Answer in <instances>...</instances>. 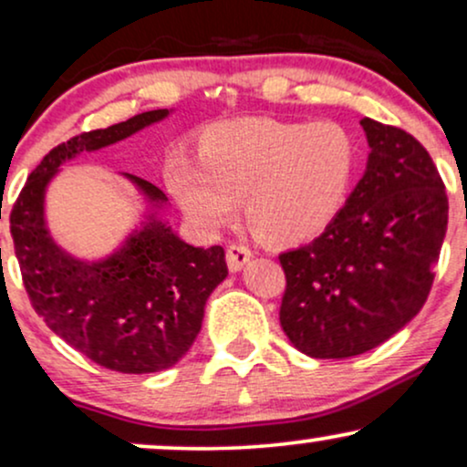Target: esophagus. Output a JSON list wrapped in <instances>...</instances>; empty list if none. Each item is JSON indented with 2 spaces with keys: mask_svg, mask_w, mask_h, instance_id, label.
Returning <instances> with one entry per match:
<instances>
[{
  "mask_svg": "<svg viewBox=\"0 0 467 467\" xmlns=\"http://www.w3.org/2000/svg\"><path fill=\"white\" fill-rule=\"evenodd\" d=\"M253 257V251L249 249L246 244H240V243H234L227 246V266L232 273H238V270H243L249 260Z\"/></svg>",
  "mask_w": 467,
  "mask_h": 467,
  "instance_id": "34e87169",
  "label": "esophagus"
}]
</instances>
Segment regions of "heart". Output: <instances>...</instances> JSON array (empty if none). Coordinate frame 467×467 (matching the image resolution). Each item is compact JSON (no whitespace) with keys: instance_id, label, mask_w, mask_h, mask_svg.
Masks as SVG:
<instances>
[{"instance_id":"b5f03b06","label":"heart","mask_w":467,"mask_h":467,"mask_svg":"<svg viewBox=\"0 0 467 467\" xmlns=\"http://www.w3.org/2000/svg\"><path fill=\"white\" fill-rule=\"evenodd\" d=\"M357 142L336 120L244 119L199 136L197 162L175 155L166 186L199 227L218 229L243 199L246 224L275 246L325 232L347 203Z\"/></svg>"}]
</instances>
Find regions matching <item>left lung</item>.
I'll use <instances>...</instances> for the list:
<instances>
[{
	"instance_id": "left-lung-1",
	"label": "left lung",
	"mask_w": 467,
	"mask_h": 467,
	"mask_svg": "<svg viewBox=\"0 0 467 467\" xmlns=\"http://www.w3.org/2000/svg\"><path fill=\"white\" fill-rule=\"evenodd\" d=\"M366 172L329 227L281 253L285 292L279 320L316 359L372 350L427 303L448 224L437 166L411 134L361 119Z\"/></svg>"
}]
</instances>
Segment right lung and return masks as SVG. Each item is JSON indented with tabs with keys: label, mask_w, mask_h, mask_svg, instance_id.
<instances>
[{
	"label": "right lung",
	"mask_w": 467,
	"mask_h": 467,
	"mask_svg": "<svg viewBox=\"0 0 467 467\" xmlns=\"http://www.w3.org/2000/svg\"><path fill=\"white\" fill-rule=\"evenodd\" d=\"M166 117L169 110L142 112L54 147L27 177L10 212V234L34 312L75 350L123 374L166 370L188 353L201 331L207 296L227 277L223 246L186 244L151 212L119 251L106 260L82 262L49 235L45 190L60 164L75 155L114 145ZM128 180L153 207L169 201L151 182L136 175Z\"/></svg>",
	"instance_id": "1"
}]
</instances>
